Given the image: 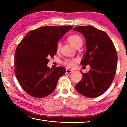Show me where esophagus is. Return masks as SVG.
I'll use <instances>...</instances> for the list:
<instances>
[{
    "label": "esophagus",
    "instance_id": "34e87169",
    "mask_svg": "<svg viewBox=\"0 0 127 127\" xmlns=\"http://www.w3.org/2000/svg\"><path fill=\"white\" fill-rule=\"evenodd\" d=\"M73 72V70H70V69H66L65 73H71Z\"/></svg>",
    "mask_w": 127,
    "mask_h": 127
}]
</instances>
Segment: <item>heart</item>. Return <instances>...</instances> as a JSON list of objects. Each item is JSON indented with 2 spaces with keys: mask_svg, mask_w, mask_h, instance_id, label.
<instances>
[{
  "mask_svg": "<svg viewBox=\"0 0 127 127\" xmlns=\"http://www.w3.org/2000/svg\"><path fill=\"white\" fill-rule=\"evenodd\" d=\"M68 41L75 48L79 45L82 44V39L78 35H72L69 36L68 37ZM61 49V42H58L56 46V50L57 51H59ZM77 61V60L76 59H65L63 62V64L69 68H72L75 65Z\"/></svg>",
  "mask_w": 127,
  "mask_h": 127,
  "instance_id": "1",
  "label": "heart"
}]
</instances>
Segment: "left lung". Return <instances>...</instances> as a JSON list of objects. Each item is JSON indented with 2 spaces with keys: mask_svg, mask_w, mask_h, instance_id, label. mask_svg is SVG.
<instances>
[{
  "mask_svg": "<svg viewBox=\"0 0 127 127\" xmlns=\"http://www.w3.org/2000/svg\"><path fill=\"white\" fill-rule=\"evenodd\" d=\"M84 36L86 52L81 60L82 65H90L91 69L82 74L75 86L77 92L87 97H97L108 89L117 70L118 56L112 41L102 30L92 26L74 28Z\"/></svg>",
  "mask_w": 127,
  "mask_h": 127,
  "instance_id": "8db88e82",
  "label": "left lung"
}]
</instances>
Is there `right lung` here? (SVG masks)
Returning <instances> with one entry per match:
<instances>
[{"label": "right lung", "mask_w": 127, "mask_h": 127, "mask_svg": "<svg viewBox=\"0 0 127 127\" xmlns=\"http://www.w3.org/2000/svg\"><path fill=\"white\" fill-rule=\"evenodd\" d=\"M72 26L41 27L27 33L17 46L14 73L24 91L32 97L44 98L54 91L66 69L47 66L49 58L56 54L58 41Z\"/></svg>", "instance_id": "right-lung-1"}]
</instances>
